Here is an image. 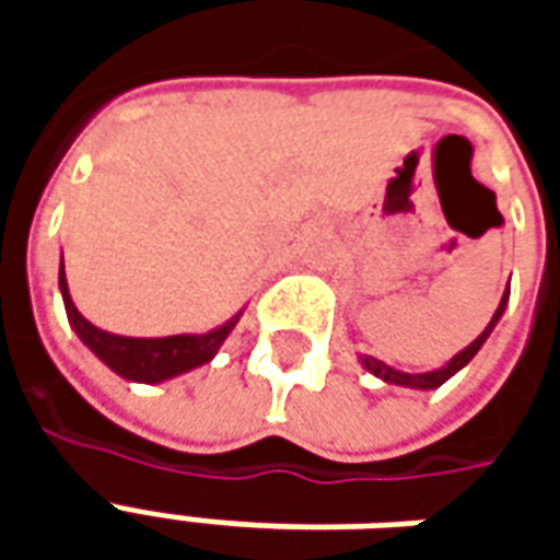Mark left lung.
<instances>
[{"label": "left lung", "instance_id": "left-lung-1", "mask_svg": "<svg viewBox=\"0 0 560 560\" xmlns=\"http://www.w3.org/2000/svg\"><path fill=\"white\" fill-rule=\"evenodd\" d=\"M506 296H510V284H506V293L501 296V305H498V312H494V317L489 320V327L482 329L480 336L477 339L470 341L468 348L462 353H456L450 363L444 365V369H438V372H425V375H408V372H396V369H389V365H384L381 360H375V357H363V365L372 372L375 377H384L387 384H401V387H417V389H434V387H441L444 381H450V377L456 375L458 369H465V365L474 360V353L480 351L482 348V341L489 339V332L494 329V324L501 320V315H504V308H506Z\"/></svg>", "mask_w": 560, "mask_h": 560}]
</instances>
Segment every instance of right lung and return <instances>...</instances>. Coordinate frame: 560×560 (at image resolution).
I'll return each mask as SVG.
<instances>
[{"instance_id": "obj_1", "label": "right lung", "mask_w": 560, "mask_h": 560, "mask_svg": "<svg viewBox=\"0 0 560 560\" xmlns=\"http://www.w3.org/2000/svg\"><path fill=\"white\" fill-rule=\"evenodd\" d=\"M59 291L66 300V312L71 327L78 329V336L83 345L90 348L102 363L114 369L116 375L128 377V381H140V384H159L173 375H183L188 369L209 363L215 351L221 348V341L228 339V332L236 327L240 315L231 317L224 327L203 332V336H167V339H128V336H114L104 332L95 324H90L86 317L80 315L78 305L71 303L68 296L66 267H59Z\"/></svg>"}]
</instances>
